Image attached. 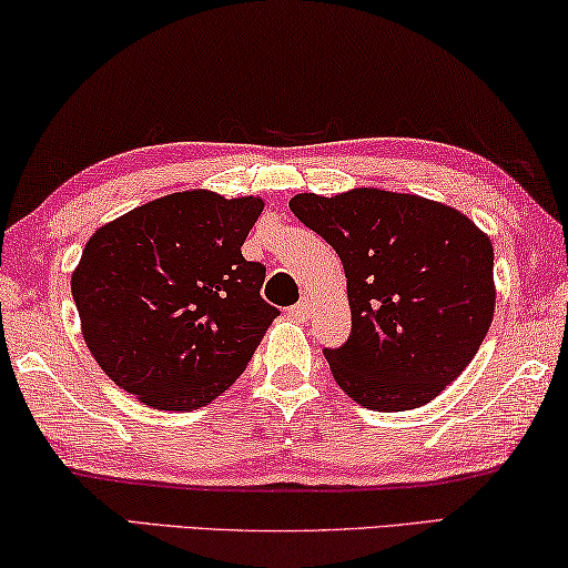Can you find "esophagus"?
Segmentation results:
<instances>
[{
    "mask_svg": "<svg viewBox=\"0 0 568 568\" xmlns=\"http://www.w3.org/2000/svg\"><path fill=\"white\" fill-rule=\"evenodd\" d=\"M306 314H310V302H306V300H302L300 304H294L290 310V316H294V320H304Z\"/></svg>",
    "mask_w": 568,
    "mask_h": 568,
    "instance_id": "esophagus-1",
    "label": "esophagus"
}]
</instances>
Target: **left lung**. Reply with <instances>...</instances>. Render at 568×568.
<instances>
[{
	"mask_svg": "<svg viewBox=\"0 0 568 568\" xmlns=\"http://www.w3.org/2000/svg\"><path fill=\"white\" fill-rule=\"evenodd\" d=\"M292 212L339 254L352 334L324 349L356 404H429L479 352L494 320V246L469 216L416 194H296Z\"/></svg>",
	"mask_w": 568,
	"mask_h": 568,
	"instance_id": "left-lung-1",
	"label": "left lung"
}]
</instances>
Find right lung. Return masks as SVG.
Wrapping results in <instances>:
<instances>
[{"label":"right lung","mask_w":568,"mask_h":568,"mask_svg":"<svg viewBox=\"0 0 568 568\" xmlns=\"http://www.w3.org/2000/svg\"><path fill=\"white\" fill-rule=\"evenodd\" d=\"M258 196L176 192L97 229L72 274L89 352L116 386L164 412L214 402L252 359L278 310L242 244Z\"/></svg>","instance_id":"obj_1"}]
</instances>
